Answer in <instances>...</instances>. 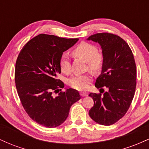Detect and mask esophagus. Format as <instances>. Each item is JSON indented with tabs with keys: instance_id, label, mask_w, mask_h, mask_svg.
Masks as SVG:
<instances>
[{
	"instance_id": "34e87169",
	"label": "esophagus",
	"mask_w": 149,
	"mask_h": 149,
	"mask_svg": "<svg viewBox=\"0 0 149 149\" xmlns=\"http://www.w3.org/2000/svg\"><path fill=\"white\" fill-rule=\"evenodd\" d=\"M80 95H81L82 97H86L88 96V94L87 93V92H80Z\"/></svg>"
}]
</instances>
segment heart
I'll return each mask as SVG.
<instances>
[{
	"instance_id": "heart-1",
	"label": "heart",
	"mask_w": 149,
	"mask_h": 149,
	"mask_svg": "<svg viewBox=\"0 0 149 149\" xmlns=\"http://www.w3.org/2000/svg\"><path fill=\"white\" fill-rule=\"evenodd\" d=\"M73 54L77 57L88 62L89 68L93 71H97L102 67L103 62V57L102 54L98 52L96 46L86 42H82L73 50ZM60 69L62 72L69 73L71 69L69 56L63 54L61 56ZM91 81V76L90 75H76L71 77L68 80V83L71 88L78 90H84L88 88V84Z\"/></svg>"
}]
</instances>
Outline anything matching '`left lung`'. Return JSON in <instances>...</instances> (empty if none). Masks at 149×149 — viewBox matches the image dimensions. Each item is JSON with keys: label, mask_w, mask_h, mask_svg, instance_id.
Here are the masks:
<instances>
[{"label": "left lung", "mask_w": 149, "mask_h": 149, "mask_svg": "<svg viewBox=\"0 0 149 149\" xmlns=\"http://www.w3.org/2000/svg\"><path fill=\"white\" fill-rule=\"evenodd\" d=\"M88 40L100 44L102 49V73L95 87L105 86L104 95L91 93L94 106L89 115L102 125H111L122 118L130 107L136 89V68L132 52L128 44L118 36L100 33L90 36Z\"/></svg>", "instance_id": "left-lung-1"}]
</instances>
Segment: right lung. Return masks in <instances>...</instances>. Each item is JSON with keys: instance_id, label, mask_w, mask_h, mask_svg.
Masks as SVG:
<instances>
[{"instance_id": "right-lung-1", "label": "right lung", "mask_w": 149, "mask_h": 149, "mask_svg": "<svg viewBox=\"0 0 149 149\" xmlns=\"http://www.w3.org/2000/svg\"><path fill=\"white\" fill-rule=\"evenodd\" d=\"M78 40L40 34L26 43L18 55L15 80L19 97L31 118L44 127L62 124L72 104L80 99L74 89L60 92L64 84L57 78L61 72V56ZM53 92L60 93L54 97Z\"/></svg>"}]
</instances>
